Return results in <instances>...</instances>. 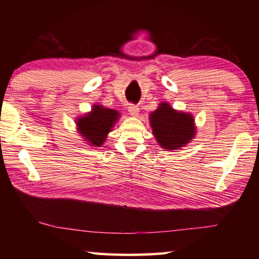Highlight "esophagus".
Listing matches in <instances>:
<instances>
[{"label": "esophagus", "mask_w": 259, "mask_h": 259, "mask_svg": "<svg viewBox=\"0 0 259 259\" xmlns=\"http://www.w3.org/2000/svg\"><path fill=\"white\" fill-rule=\"evenodd\" d=\"M128 108H129V114H130L131 116H134V117L138 116V114H139V107L137 106V105H130V106H129Z\"/></svg>", "instance_id": "obj_1"}]
</instances>
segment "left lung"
I'll return each mask as SVG.
<instances>
[{
    "label": "left lung",
    "instance_id": "8db88e82",
    "mask_svg": "<svg viewBox=\"0 0 259 259\" xmlns=\"http://www.w3.org/2000/svg\"><path fill=\"white\" fill-rule=\"evenodd\" d=\"M150 123L156 142L169 151L184 147L196 134L192 114L176 111L168 103L159 104L150 114Z\"/></svg>",
    "mask_w": 259,
    "mask_h": 259
}]
</instances>
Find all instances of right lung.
Masks as SVG:
<instances>
[{"label": "right lung", "instance_id": "add662e5", "mask_svg": "<svg viewBox=\"0 0 259 259\" xmlns=\"http://www.w3.org/2000/svg\"><path fill=\"white\" fill-rule=\"evenodd\" d=\"M119 116L120 113L115 109L94 105L91 112L77 117L76 129L89 145L100 147L119 120Z\"/></svg>", "mask_w": 259, "mask_h": 259}]
</instances>
